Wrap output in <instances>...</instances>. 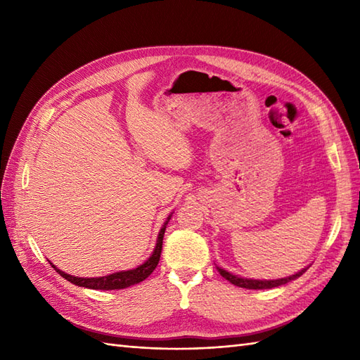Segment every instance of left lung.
Returning <instances> with one entry per match:
<instances>
[{
	"mask_svg": "<svg viewBox=\"0 0 360 360\" xmlns=\"http://www.w3.org/2000/svg\"><path fill=\"white\" fill-rule=\"evenodd\" d=\"M218 272L223 275L226 280L231 281L232 285H235V286L246 288V289H272V288H277V286H281V285H286V283L298 278V277H300V275H303L304 272H307V269H302L300 272H297L295 275H290V277L280 278V280H250V278H241V277H236V275L229 274L224 269H221V267H218Z\"/></svg>",
	"mask_w": 360,
	"mask_h": 360,
	"instance_id": "8db88e82",
	"label": "left lung"
}]
</instances>
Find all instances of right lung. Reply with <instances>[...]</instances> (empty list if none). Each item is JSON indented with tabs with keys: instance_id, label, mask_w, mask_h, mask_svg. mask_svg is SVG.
<instances>
[{
	"instance_id": "add662e5",
	"label": "right lung",
	"mask_w": 360,
	"mask_h": 360,
	"mask_svg": "<svg viewBox=\"0 0 360 360\" xmlns=\"http://www.w3.org/2000/svg\"><path fill=\"white\" fill-rule=\"evenodd\" d=\"M168 221H170V217L167 218L164 227L160 229L155 252H153L151 257L147 259V262L141 264L139 267H136V269L125 271V272H116V274L106 275V277H98V278H80V277H72V275H70V274H65L63 271L57 269L56 266H52V267L60 275H62L65 280L71 281V283H74V285L82 286V288L111 290V289H124V288H128V286L137 285V283L143 281L153 271L156 269V266L159 263V258H160V252H162V240H164V233H165V227L168 224Z\"/></svg>"
}]
</instances>
